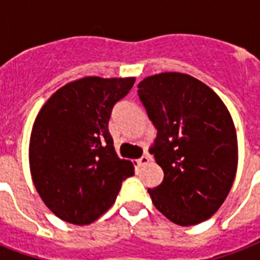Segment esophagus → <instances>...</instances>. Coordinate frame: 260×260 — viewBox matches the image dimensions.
Segmentation results:
<instances>
[{"label":"esophagus","mask_w":260,"mask_h":260,"mask_svg":"<svg viewBox=\"0 0 260 260\" xmlns=\"http://www.w3.org/2000/svg\"><path fill=\"white\" fill-rule=\"evenodd\" d=\"M151 158L150 156H147V155H143L142 158L138 159V165L139 166H144V165H147V163H150Z\"/></svg>","instance_id":"1"}]
</instances>
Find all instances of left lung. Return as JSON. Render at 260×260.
I'll use <instances>...</instances> for the list:
<instances>
[{
	"label": "left lung",
	"mask_w": 260,
	"mask_h": 260,
	"mask_svg": "<svg viewBox=\"0 0 260 260\" xmlns=\"http://www.w3.org/2000/svg\"><path fill=\"white\" fill-rule=\"evenodd\" d=\"M139 98L158 131L150 148L162 183L148 189L155 208L174 224L212 217L225 201L238 169L234 120L205 83L182 73L147 77Z\"/></svg>",
	"instance_id": "1"
}]
</instances>
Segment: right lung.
<instances>
[{
	"mask_svg": "<svg viewBox=\"0 0 260 260\" xmlns=\"http://www.w3.org/2000/svg\"><path fill=\"white\" fill-rule=\"evenodd\" d=\"M134 83V77H85L56 90L39 112L29 140L30 175L43 202L63 221H95L134 175L108 129L114 104Z\"/></svg>",
	"mask_w": 260,
	"mask_h": 260,
	"instance_id": "obj_1",
	"label": "right lung"
}]
</instances>
